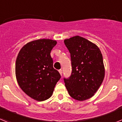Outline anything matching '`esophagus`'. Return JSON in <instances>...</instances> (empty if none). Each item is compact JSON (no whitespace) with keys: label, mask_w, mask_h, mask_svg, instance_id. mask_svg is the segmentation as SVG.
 Returning a JSON list of instances; mask_svg holds the SVG:
<instances>
[{"label":"esophagus","mask_w":122,"mask_h":122,"mask_svg":"<svg viewBox=\"0 0 122 122\" xmlns=\"http://www.w3.org/2000/svg\"><path fill=\"white\" fill-rule=\"evenodd\" d=\"M59 73H60V75H61V76H62V73H63V72H62V70H59Z\"/></svg>","instance_id":"34e87169"}]
</instances>
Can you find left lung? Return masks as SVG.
Masks as SVG:
<instances>
[{
    "label": "left lung",
    "instance_id": "left-lung-1",
    "mask_svg": "<svg viewBox=\"0 0 122 122\" xmlns=\"http://www.w3.org/2000/svg\"><path fill=\"white\" fill-rule=\"evenodd\" d=\"M71 56L72 72L64 78L69 95L78 101L90 98L97 92L104 77L103 56L97 46L79 36L65 40Z\"/></svg>",
    "mask_w": 122,
    "mask_h": 122
}]
</instances>
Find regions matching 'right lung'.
<instances>
[{
  "mask_svg": "<svg viewBox=\"0 0 122 122\" xmlns=\"http://www.w3.org/2000/svg\"><path fill=\"white\" fill-rule=\"evenodd\" d=\"M56 40L40 39L29 42L21 48L16 60L15 73L21 89L38 101L51 97L61 77L53 68L50 53Z\"/></svg>",
  "mask_w": 122,
  "mask_h": 122,
  "instance_id": "1",
  "label": "right lung"
}]
</instances>
